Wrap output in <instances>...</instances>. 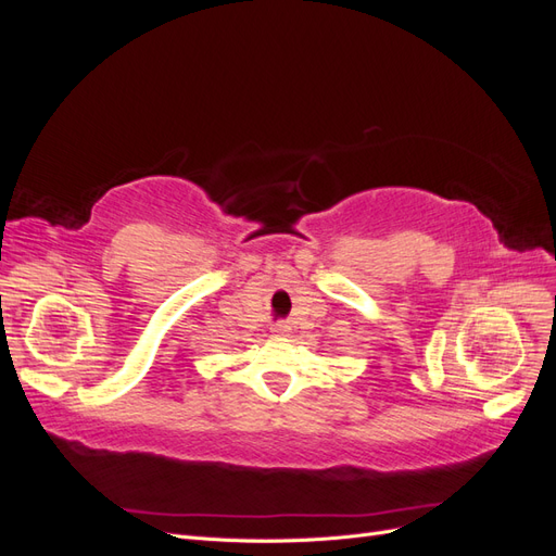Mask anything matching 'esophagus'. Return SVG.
<instances>
[{"label":"esophagus","instance_id":"34e87169","mask_svg":"<svg viewBox=\"0 0 556 556\" xmlns=\"http://www.w3.org/2000/svg\"><path fill=\"white\" fill-rule=\"evenodd\" d=\"M271 331H274V336H285L290 331V325L288 323H276L274 327H271Z\"/></svg>","mask_w":556,"mask_h":556}]
</instances>
